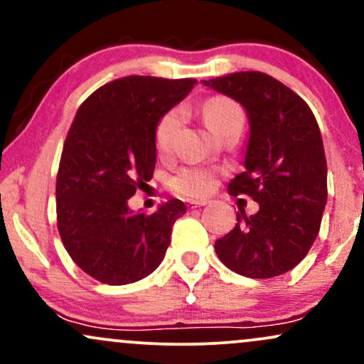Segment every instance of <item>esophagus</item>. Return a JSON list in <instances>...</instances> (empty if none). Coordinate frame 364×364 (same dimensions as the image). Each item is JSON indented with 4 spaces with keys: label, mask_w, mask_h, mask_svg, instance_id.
<instances>
[{
    "label": "esophagus",
    "mask_w": 364,
    "mask_h": 364,
    "mask_svg": "<svg viewBox=\"0 0 364 364\" xmlns=\"http://www.w3.org/2000/svg\"><path fill=\"white\" fill-rule=\"evenodd\" d=\"M207 202L205 200H191V202H188V207L190 208H198V207H205Z\"/></svg>",
    "instance_id": "1"
}]
</instances>
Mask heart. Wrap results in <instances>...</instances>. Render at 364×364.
I'll return each instance as SVG.
<instances>
[{
  "mask_svg": "<svg viewBox=\"0 0 364 364\" xmlns=\"http://www.w3.org/2000/svg\"><path fill=\"white\" fill-rule=\"evenodd\" d=\"M202 112L208 128L215 135L228 124L243 123V112L240 106L224 97H214L207 101L203 104ZM181 121L183 109L179 107L166 111L157 121L156 129H154V144H156L159 154H168L173 149L174 135H176ZM215 178V171L205 168V166H186L174 174L171 179V186L176 193L186 196V198H202L214 190Z\"/></svg>",
  "mask_w": 364,
  "mask_h": 364,
  "instance_id": "b5f03b06",
  "label": "heart"
}]
</instances>
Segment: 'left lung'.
Instances as JSON below:
<instances>
[{"mask_svg":"<svg viewBox=\"0 0 364 364\" xmlns=\"http://www.w3.org/2000/svg\"><path fill=\"white\" fill-rule=\"evenodd\" d=\"M245 107L250 139L245 171L229 183L232 196L258 202L257 214L237 212L215 253L232 272L270 279L294 269L318 236L327 203V161L315 116L289 87L262 72L202 80Z\"/></svg>","mask_w":364,"mask_h":364,"instance_id":"obj_1","label":"left lung"}]
</instances>
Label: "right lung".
Returning <instances> with one entry per match:
<instances>
[{"label": "right lung", "instance_id": "add662e5", "mask_svg": "<svg viewBox=\"0 0 364 364\" xmlns=\"http://www.w3.org/2000/svg\"><path fill=\"white\" fill-rule=\"evenodd\" d=\"M195 83L132 75L102 85L75 114L56 178L58 231L72 260L99 282H136L164 258L185 203L168 200L145 215L128 200L152 179L157 121Z\"/></svg>", "mask_w": 364, "mask_h": 364}]
</instances>
